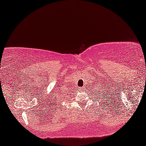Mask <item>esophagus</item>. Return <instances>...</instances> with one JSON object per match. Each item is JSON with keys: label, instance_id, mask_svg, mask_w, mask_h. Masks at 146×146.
<instances>
[{"label": "esophagus", "instance_id": "esophagus-1", "mask_svg": "<svg viewBox=\"0 0 146 146\" xmlns=\"http://www.w3.org/2000/svg\"><path fill=\"white\" fill-rule=\"evenodd\" d=\"M80 90H84V87L80 88Z\"/></svg>", "mask_w": 146, "mask_h": 146}]
</instances>
